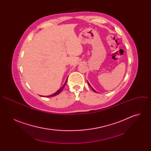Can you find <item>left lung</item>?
Returning <instances> with one entry per match:
<instances>
[{
    "instance_id": "left-lung-1",
    "label": "left lung",
    "mask_w": 151,
    "mask_h": 151,
    "mask_svg": "<svg viewBox=\"0 0 151 151\" xmlns=\"http://www.w3.org/2000/svg\"><path fill=\"white\" fill-rule=\"evenodd\" d=\"M88 82V85H89V86H90V87H91V88H92V90H93V91H94V92H95V93H97V91H95V90H94V89H93V88H92V87H91V85H90V83H89V82Z\"/></svg>"
}]
</instances>
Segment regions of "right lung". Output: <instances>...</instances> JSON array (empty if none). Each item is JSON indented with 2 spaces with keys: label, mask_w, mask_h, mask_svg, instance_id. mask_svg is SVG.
<instances>
[{
  "label": "right lung",
  "mask_w": 151,
  "mask_h": 151,
  "mask_svg": "<svg viewBox=\"0 0 151 151\" xmlns=\"http://www.w3.org/2000/svg\"><path fill=\"white\" fill-rule=\"evenodd\" d=\"M67 81H68V79H66V81L65 83H64V84L62 86V87H61L56 93H54V94H51V95H50V96H45V97H53V96H57V95H58V94H60V93L61 92V91L63 90V89L64 88V86H65V85H66V82H67Z\"/></svg>",
  "instance_id": "obj_1"
}]
</instances>
